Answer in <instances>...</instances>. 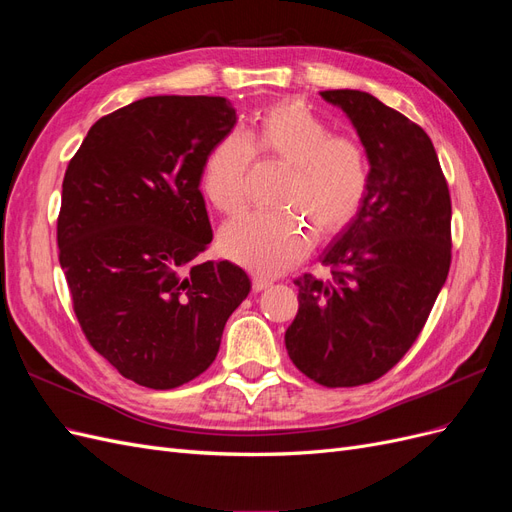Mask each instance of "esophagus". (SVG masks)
Listing matches in <instances>:
<instances>
[{
	"label": "esophagus",
	"mask_w": 512,
	"mask_h": 512,
	"mask_svg": "<svg viewBox=\"0 0 512 512\" xmlns=\"http://www.w3.org/2000/svg\"><path fill=\"white\" fill-rule=\"evenodd\" d=\"M271 284H273L271 277L258 275V273H254V275H252V286H254V290H256V292H260V290H267Z\"/></svg>",
	"instance_id": "obj_1"
}]
</instances>
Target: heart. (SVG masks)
I'll return each instance as SVG.
<instances>
[{
  "instance_id": "obj_1",
  "label": "heart",
  "mask_w": 512,
  "mask_h": 512,
  "mask_svg": "<svg viewBox=\"0 0 512 512\" xmlns=\"http://www.w3.org/2000/svg\"><path fill=\"white\" fill-rule=\"evenodd\" d=\"M252 156L288 166L277 203L294 211H247L224 224L220 250L256 273H280L312 247V230L327 237L359 213L369 166L363 147L331 128L309 108L282 102L267 108L252 130L230 132L211 147L200 170L205 198L222 213L245 203V175ZM308 220L306 223L296 211Z\"/></svg>"
}]
</instances>
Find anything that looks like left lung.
Wrapping results in <instances>:
<instances>
[{
    "instance_id": "left-lung-1",
    "label": "left lung",
    "mask_w": 512,
    "mask_h": 512,
    "mask_svg": "<svg viewBox=\"0 0 512 512\" xmlns=\"http://www.w3.org/2000/svg\"><path fill=\"white\" fill-rule=\"evenodd\" d=\"M352 121L369 160L359 213L322 254L329 280L305 273L286 350L314 382L369 384L423 331L451 269V194L421 126L356 89L320 91Z\"/></svg>"
}]
</instances>
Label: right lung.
<instances>
[{
  "label": "right lung",
  "mask_w": 512,
  "mask_h": 512,
  "mask_svg": "<svg viewBox=\"0 0 512 512\" xmlns=\"http://www.w3.org/2000/svg\"><path fill=\"white\" fill-rule=\"evenodd\" d=\"M220 96H151L98 119L70 160L59 265L87 342L123 378L175 389L215 361L247 273L203 260L213 239L200 170L235 128Z\"/></svg>",
  "instance_id": "right-lung-1"
}]
</instances>
